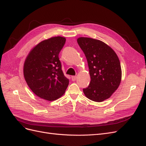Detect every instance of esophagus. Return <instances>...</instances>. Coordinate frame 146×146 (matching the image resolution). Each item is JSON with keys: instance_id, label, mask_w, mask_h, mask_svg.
I'll list each match as a JSON object with an SVG mask.
<instances>
[{"instance_id": "esophagus-1", "label": "esophagus", "mask_w": 146, "mask_h": 146, "mask_svg": "<svg viewBox=\"0 0 146 146\" xmlns=\"http://www.w3.org/2000/svg\"><path fill=\"white\" fill-rule=\"evenodd\" d=\"M76 78H77V77H76V76H72V77H71V79H72V81L76 80Z\"/></svg>"}]
</instances>
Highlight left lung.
Here are the masks:
<instances>
[{
    "label": "left lung",
    "instance_id": "left-lung-1",
    "mask_svg": "<svg viewBox=\"0 0 146 146\" xmlns=\"http://www.w3.org/2000/svg\"><path fill=\"white\" fill-rule=\"evenodd\" d=\"M77 42L87 59L91 77L90 85L83 89L84 94L98 102L108 99L121 81L122 70L117 55L98 39L80 37Z\"/></svg>",
    "mask_w": 146,
    "mask_h": 146
}]
</instances>
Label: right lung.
I'll return each instance as SVG.
<instances>
[{
    "label": "right lung",
    "instance_id": "obj_1",
    "mask_svg": "<svg viewBox=\"0 0 146 146\" xmlns=\"http://www.w3.org/2000/svg\"><path fill=\"white\" fill-rule=\"evenodd\" d=\"M66 38L52 37L39 42L31 50L24 65L28 86L37 96L48 101L60 98L69 85L61 69L59 54Z\"/></svg>",
    "mask_w": 146,
    "mask_h": 146
}]
</instances>
